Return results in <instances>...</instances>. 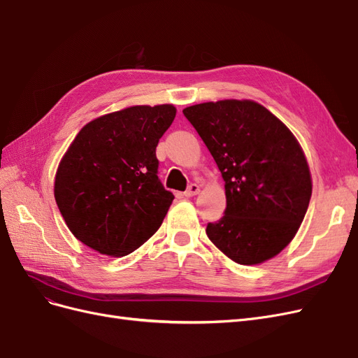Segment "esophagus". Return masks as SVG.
I'll use <instances>...</instances> for the list:
<instances>
[{
    "label": "esophagus",
    "mask_w": 358,
    "mask_h": 358,
    "mask_svg": "<svg viewBox=\"0 0 358 358\" xmlns=\"http://www.w3.org/2000/svg\"><path fill=\"white\" fill-rule=\"evenodd\" d=\"M199 192H200V187L197 185V183H191V185L188 187V189L183 192V196H185V197H194V196H197Z\"/></svg>",
    "instance_id": "1"
}]
</instances>
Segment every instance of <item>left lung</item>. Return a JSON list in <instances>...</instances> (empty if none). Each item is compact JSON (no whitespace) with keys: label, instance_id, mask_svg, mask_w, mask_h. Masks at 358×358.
<instances>
[{"label":"left lung","instance_id":"1","mask_svg":"<svg viewBox=\"0 0 358 358\" xmlns=\"http://www.w3.org/2000/svg\"><path fill=\"white\" fill-rule=\"evenodd\" d=\"M225 182L224 216L206 227L233 262L252 266L292 241L312 196L303 149L287 125L251 100L209 101L183 109Z\"/></svg>","mask_w":358,"mask_h":358}]
</instances>
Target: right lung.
<instances>
[{
  "label": "right lung",
  "instance_id": "add662e5",
  "mask_svg": "<svg viewBox=\"0 0 358 358\" xmlns=\"http://www.w3.org/2000/svg\"><path fill=\"white\" fill-rule=\"evenodd\" d=\"M175 116L171 104L133 106L94 119L74 137L53 191L76 239L124 257L155 234L175 199L157 176L155 149Z\"/></svg>",
  "mask_w": 358,
  "mask_h": 358
}]
</instances>
